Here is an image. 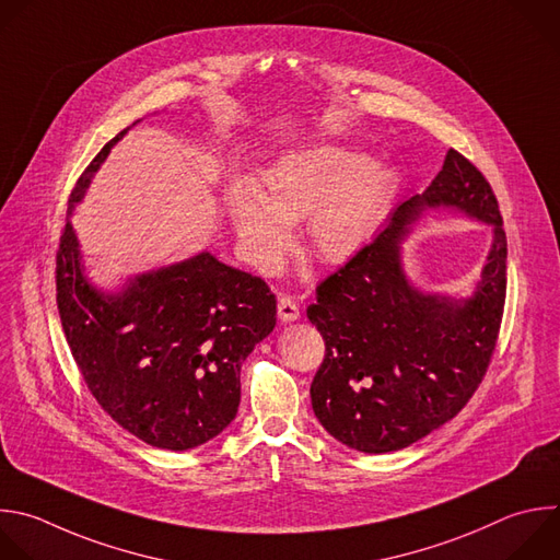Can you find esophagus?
<instances>
[{"label": "esophagus", "instance_id": "1", "mask_svg": "<svg viewBox=\"0 0 560 560\" xmlns=\"http://www.w3.org/2000/svg\"><path fill=\"white\" fill-rule=\"evenodd\" d=\"M277 314H279V320H281V323H294V320H299L301 310H299V305H296L294 299H290V296H279Z\"/></svg>", "mask_w": 560, "mask_h": 560}]
</instances>
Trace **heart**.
I'll return each instance as SVG.
<instances>
[{"label": "heart", "instance_id": "obj_1", "mask_svg": "<svg viewBox=\"0 0 560 560\" xmlns=\"http://www.w3.org/2000/svg\"><path fill=\"white\" fill-rule=\"evenodd\" d=\"M261 179L264 189L250 177L231 182L224 209L246 257L264 272L281 266L294 224L305 218L316 257L349 264L374 242L400 189L394 166L336 142L285 151Z\"/></svg>", "mask_w": 560, "mask_h": 560}]
</instances>
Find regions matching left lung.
Listing matches in <instances>:
<instances>
[{"label": "left lung", "mask_w": 560, "mask_h": 560, "mask_svg": "<svg viewBox=\"0 0 560 560\" xmlns=\"http://www.w3.org/2000/svg\"><path fill=\"white\" fill-rule=\"evenodd\" d=\"M457 212L493 231L468 298L431 293L406 275L401 246L429 211ZM508 244L486 177L448 149L442 171L402 202L385 231L316 288L307 318L325 358L312 409L340 444L369 455L411 446L453 420L479 387L505 303Z\"/></svg>", "instance_id": "1"}]
</instances>
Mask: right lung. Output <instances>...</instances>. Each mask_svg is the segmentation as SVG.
Instances as JSON below:
<instances>
[{"instance_id":"1","label":"right lung","mask_w":560,"mask_h":560,"mask_svg":"<svg viewBox=\"0 0 560 560\" xmlns=\"http://www.w3.org/2000/svg\"><path fill=\"white\" fill-rule=\"evenodd\" d=\"M131 127L101 149L70 196L57 253V305L98 405L149 446L189 451L235 420L242 362L275 329L277 301L264 279L209 250L129 275L114 290L90 279L72 226L74 207Z\"/></svg>"}]
</instances>
